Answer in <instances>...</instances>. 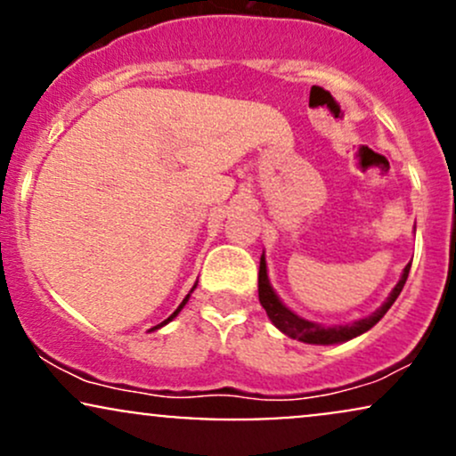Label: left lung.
<instances>
[{"instance_id":"8db88e82","label":"left lung","mask_w":456,"mask_h":456,"mask_svg":"<svg viewBox=\"0 0 456 456\" xmlns=\"http://www.w3.org/2000/svg\"><path fill=\"white\" fill-rule=\"evenodd\" d=\"M410 268H411V264H407L405 270H403V274H401V281L396 282L395 289L390 291L388 300H386L384 305L378 308V311L370 313L369 317L358 319V322H354V323H345V326H322V323L302 319L300 315H296L294 311H289V308L282 305L281 297L274 294V289H272V285L268 281V265H265V257L261 255V261H259V302H261V306L265 308V313H268L270 322L274 323V326L279 328L282 334H287V337L297 338V341L308 343V345L345 343V341H352V338H355V337H360V334H364L366 330L373 328L375 323H378L379 319L384 317L386 313H388V308L395 305V300L399 297V294L403 291V285H405L407 274H410Z\"/></svg>"}]
</instances>
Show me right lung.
<instances>
[{
  "instance_id": "obj_1",
  "label": "right lung",
  "mask_w": 456,
  "mask_h": 456,
  "mask_svg": "<svg viewBox=\"0 0 456 456\" xmlns=\"http://www.w3.org/2000/svg\"><path fill=\"white\" fill-rule=\"evenodd\" d=\"M192 289H195V287H192ZM192 289H191V291H192ZM188 297H191V294H188V296L184 297V300H182V305H180V306H177V308H175V311H174V313H171V315H169V317H167V319H165V322H162V323H159V326H156V328H160V326H165V323H169V322H171V319H174V317L177 315V313H180V311H182V308H184V305H186V302H188Z\"/></svg>"
}]
</instances>
